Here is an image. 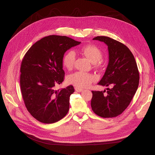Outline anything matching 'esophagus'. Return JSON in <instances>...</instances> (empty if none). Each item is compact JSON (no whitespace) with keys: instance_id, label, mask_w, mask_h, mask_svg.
<instances>
[{"instance_id":"34e87169","label":"esophagus","mask_w":155,"mask_h":155,"mask_svg":"<svg viewBox=\"0 0 155 155\" xmlns=\"http://www.w3.org/2000/svg\"><path fill=\"white\" fill-rule=\"evenodd\" d=\"M75 91H76V92H82L83 91V89L79 88V87H75Z\"/></svg>"}]
</instances>
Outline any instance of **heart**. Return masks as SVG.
Segmentation results:
<instances>
[{"instance_id":"heart-1","label":"heart","mask_w":155,"mask_h":155,"mask_svg":"<svg viewBox=\"0 0 155 155\" xmlns=\"http://www.w3.org/2000/svg\"><path fill=\"white\" fill-rule=\"evenodd\" d=\"M81 51L82 54L92 63H96L102 58L101 50L95 45H86L82 48ZM75 59V51L72 50L67 51L63 59V63L64 67L68 70H71L74 67ZM67 80L70 84L76 87L87 88L90 86L92 82L97 80V77L91 73L78 71L69 75Z\"/></svg>"}]
</instances>
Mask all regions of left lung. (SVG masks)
<instances>
[{
  "label": "left lung",
  "instance_id": "1",
  "mask_svg": "<svg viewBox=\"0 0 155 155\" xmlns=\"http://www.w3.org/2000/svg\"><path fill=\"white\" fill-rule=\"evenodd\" d=\"M93 40L104 42L108 46L109 64L98 85L110 88H107V91H92L91 107L97 116L113 118L126 109L137 91V64L132 52L120 42L105 36H97Z\"/></svg>",
  "mask_w": 155,
  "mask_h": 155
}]
</instances>
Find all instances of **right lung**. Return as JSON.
<instances>
[{"instance_id": "right-lung-1", "label": "right lung", "mask_w": 155, "mask_h": 155, "mask_svg": "<svg viewBox=\"0 0 155 155\" xmlns=\"http://www.w3.org/2000/svg\"><path fill=\"white\" fill-rule=\"evenodd\" d=\"M80 43L66 36L49 35L37 41L25 55L21 66L22 96L28 111L40 122H57L68 113L74 87H55L64 80V53Z\"/></svg>"}]
</instances>
